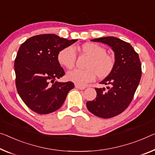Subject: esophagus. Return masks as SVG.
Wrapping results in <instances>:
<instances>
[{
    "mask_svg": "<svg viewBox=\"0 0 155 155\" xmlns=\"http://www.w3.org/2000/svg\"><path fill=\"white\" fill-rule=\"evenodd\" d=\"M75 88H77V89H80V90H83V89H86L85 87H82V86H80V85H78V84H75Z\"/></svg>",
    "mask_w": 155,
    "mask_h": 155,
    "instance_id": "obj_1",
    "label": "esophagus"
}]
</instances>
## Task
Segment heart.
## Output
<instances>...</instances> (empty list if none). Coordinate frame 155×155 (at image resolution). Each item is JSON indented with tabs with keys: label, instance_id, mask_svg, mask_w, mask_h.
I'll return each mask as SVG.
<instances>
[{
	"label": "heart",
	"instance_id": "b5f03b06",
	"mask_svg": "<svg viewBox=\"0 0 155 155\" xmlns=\"http://www.w3.org/2000/svg\"><path fill=\"white\" fill-rule=\"evenodd\" d=\"M82 51L90 57L87 68L88 69H74L68 72L67 79L80 86H84L96 79L104 78L112 71L114 65L113 57L106 53L104 48L94 43H87L82 46ZM59 63L71 69L75 65L76 52L73 46H68L59 51L58 55Z\"/></svg>",
	"mask_w": 155,
	"mask_h": 155
}]
</instances>
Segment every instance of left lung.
Returning <instances> with one entry per match:
<instances>
[{
  "mask_svg": "<svg viewBox=\"0 0 155 155\" xmlns=\"http://www.w3.org/2000/svg\"><path fill=\"white\" fill-rule=\"evenodd\" d=\"M92 41L107 44L112 48L115 62L111 72L100 82L109 85L96 88L95 100L87 102L88 110L100 118H109L118 115L129 106L141 77L139 54L129 43L114 37L97 38Z\"/></svg>",
  "mask_w": 155,
  "mask_h": 155,
  "instance_id": "1",
  "label": "left lung"
}]
</instances>
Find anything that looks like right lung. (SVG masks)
I'll return each mask as SVG.
<instances>
[{
	"instance_id": "obj_1",
	"label": "right lung",
	"mask_w": 155,
	"mask_h": 155,
	"mask_svg": "<svg viewBox=\"0 0 155 155\" xmlns=\"http://www.w3.org/2000/svg\"><path fill=\"white\" fill-rule=\"evenodd\" d=\"M77 41L45 34L30 37L21 45L14 61L16 86L31 110L39 114L58 110L74 88L72 82L55 80L65 74L58 61V53Z\"/></svg>"
}]
</instances>
